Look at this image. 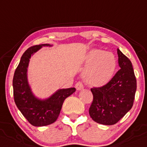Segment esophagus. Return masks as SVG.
Masks as SVG:
<instances>
[{"label": "esophagus", "instance_id": "esophagus-1", "mask_svg": "<svg viewBox=\"0 0 147 147\" xmlns=\"http://www.w3.org/2000/svg\"><path fill=\"white\" fill-rule=\"evenodd\" d=\"M75 87H76V89H77L78 91L82 90V89H84V85L82 82H79L76 84V85H75Z\"/></svg>", "mask_w": 147, "mask_h": 147}]
</instances>
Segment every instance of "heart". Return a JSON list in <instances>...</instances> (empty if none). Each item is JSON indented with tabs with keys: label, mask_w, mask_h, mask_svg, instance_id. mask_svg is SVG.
Instances as JSON below:
<instances>
[{
	"label": "heart",
	"mask_w": 147,
	"mask_h": 147,
	"mask_svg": "<svg viewBox=\"0 0 147 147\" xmlns=\"http://www.w3.org/2000/svg\"><path fill=\"white\" fill-rule=\"evenodd\" d=\"M87 68L83 77L87 84L94 87L105 86L113 79L117 68V59L110 52L92 50L86 58Z\"/></svg>",
	"instance_id": "heart-1"
}]
</instances>
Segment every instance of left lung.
Returning a JSON list of instances; mask_svg holds the SVG:
<instances>
[{"mask_svg":"<svg viewBox=\"0 0 147 147\" xmlns=\"http://www.w3.org/2000/svg\"><path fill=\"white\" fill-rule=\"evenodd\" d=\"M121 69L105 86L93 87V101L89 115L94 121L102 125H114L129 111L134 105L136 79L131 61L117 50Z\"/></svg>","mask_w":147,"mask_h":147,"instance_id":"obj_1","label":"left lung"}]
</instances>
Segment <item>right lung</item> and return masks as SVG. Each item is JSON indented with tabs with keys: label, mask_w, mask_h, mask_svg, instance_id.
Wrapping results in <instances>:
<instances>
[{
	"label": "right lung",
	"mask_w": 147,
	"mask_h": 147,
	"mask_svg": "<svg viewBox=\"0 0 147 147\" xmlns=\"http://www.w3.org/2000/svg\"><path fill=\"white\" fill-rule=\"evenodd\" d=\"M43 46L51 45H34L24 52L13 79L15 103L29 123L34 126H45L53 123L59 116L64 100L76 92L74 87L58 89L49 98L42 100L33 94L28 83L27 68L31 56Z\"/></svg>",
	"instance_id": "1"
}]
</instances>
